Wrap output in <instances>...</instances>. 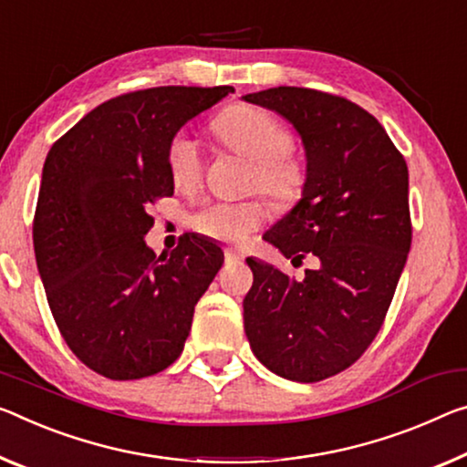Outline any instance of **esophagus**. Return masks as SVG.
<instances>
[{
    "mask_svg": "<svg viewBox=\"0 0 467 467\" xmlns=\"http://www.w3.org/2000/svg\"><path fill=\"white\" fill-rule=\"evenodd\" d=\"M224 257H226L228 264L243 262V254H241V251H236V249H224Z\"/></svg>",
    "mask_w": 467,
    "mask_h": 467,
    "instance_id": "obj_1",
    "label": "esophagus"
}]
</instances>
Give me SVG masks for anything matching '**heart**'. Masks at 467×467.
Returning a JSON list of instances; mask_svg holds the SVG:
<instances>
[{
  "mask_svg": "<svg viewBox=\"0 0 467 467\" xmlns=\"http://www.w3.org/2000/svg\"><path fill=\"white\" fill-rule=\"evenodd\" d=\"M218 139L233 153L254 161V182L274 202L291 203L306 182V168L288 147V132L270 112L255 106H233L213 122ZM170 179L179 189H191L202 176V151L193 137L179 132L168 147ZM262 199L247 202H213L197 210L191 224L197 233L224 243H243L264 224Z\"/></svg>",
  "mask_w": 467,
  "mask_h": 467,
  "instance_id": "1",
  "label": "heart"
}]
</instances>
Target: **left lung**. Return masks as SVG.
<instances>
[{"instance_id":"8db88e82","label":"left lung","mask_w":467,"mask_h":467,"mask_svg":"<svg viewBox=\"0 0 467 467\" xmlns=\"http://www.w3.org/2000/svg\"><path fill=\"white\" fill-rule=\"evenodd\" d=\"M243 99L283 116L306 151L301 199L264 239L286 260L317 262L297 283L247 257L245 335L270 372L317 382L358 361L382 327L411 245L410 174L380 122L351 101L303 87Z\"/></svg>"}]
</instances>
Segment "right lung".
<instances>
[{"mask_svg": "<svg viewBox=\"0 0 467 467\" xmlns=\"http://www.w3.org/2000/svg\"><path fill=\"white\" fill-rule=\"evenodd\" d=\"M233 87H155L91 109L46 158L33 222L36 268L66 345L112 380L174 364L224 254L197 234L155 257L147 213L174 193L168 147Z\"/></svg>", "mask_w": 467, "mask_h": 467, "instance_id": "right-lung-1", "label": "right lung"}]
</instances>
